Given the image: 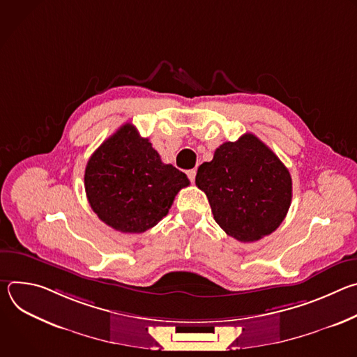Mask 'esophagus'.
I'll use <instances>...</instances> for the list:
<instances>
[{"label": "esophagus", "mask_w": 357, "mask_h": 357, "mask_svg": "<svg viewBox=\"0 0 357 357\" xmlns=\"http://www.w3.org/2000/svg\"><path fill=\"white\" fill-rule=\"evenodd\" d=\"M188 178L190 179V182H195V178H196V171H195V169H190V171H188Z\"/></svg>", "instance_id": "34e87169"}]
</instances>
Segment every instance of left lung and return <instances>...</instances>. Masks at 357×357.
<instances>
[{"label":"left lung","mask_w":357,"mask_h":357,"mask_svg":"<svg viewBox=\"0 0 357 357\" xmlns=\"http://www.w3.org/2000/svg\"><path fill=\"white\" fill-rule=\"evenodd\" d=\"M196 186L206 193L216 223L248 243L271 234L292 199L289 171L254 134L225 142L197 168Z\"/></svg>","instance_id":"8db88e82"}]
</instances>
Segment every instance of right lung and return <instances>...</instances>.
Here are the masks:
<instances>
[{"label":"right lung","mask_w":357,"mask_h":357,"mask_svg":"<svg viewBox=\"0 0 357 357\" xmlns=\"http://www.w3.org/2000/svg\"><path fill=\"white\" fill-rule=\"evenodd\" d=\"M189 185L183 172L164 164L148 138L124 124L101 144L84 171L93 212L123 233H142L168 215L176 193Z\"/></svg>","instance_id":"right-lung-1"}]
</instances>
